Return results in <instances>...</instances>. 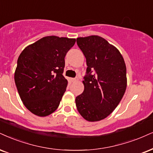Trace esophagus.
<instances>
[{"label": "esophagus", "mask_w": 153, "mask_h": 153, "mask_svg": "<svg viewBox=\"0 0 153 153\" xmlns=\"http://www.w3.org/2000/svg\"><path fill=\"white\" fill-rule=\"evenodd\" d=\"M71 80V82H76V81H78V79H77V78H72Z\"/></svg>", "instance_id": "obj_1"}]
</instances>
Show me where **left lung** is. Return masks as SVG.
I'll use <instances>...</instances> for the list:
<instances>
[{"label":"left lung","mask_w":153,"mask_h":153,"mask_svg":"<svg viewBox=\"0 0 153 153\" xmlns=\"http://www.w3.org/2000/svg\"><path fill=\"white\" fill-rule=\"evenodd\" d=\"M76 42L87 65L84 90L75 100L77 110L87 121H99L115 110L125 94V61L116 47L98 35L78 37Z\"/></svg>","instance_id":"8db88e82"}]
</instances>
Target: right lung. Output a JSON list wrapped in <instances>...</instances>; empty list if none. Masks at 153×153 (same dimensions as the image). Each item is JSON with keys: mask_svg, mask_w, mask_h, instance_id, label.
Masks as SVG:
<instances>
[{"mask_svg": "<svg viewBox=\"0 0 153 153\" xmlns=\"http://www.w3.org/2000/svg\"><path fill=\"white\" fill-rule=\"evenodd\" d=\"M75 42L74 38L46 36L19 56L15 82L22 103L33 114L48 116L59 106L67 86L62 75L65 57Z\"/></svg>", "mask_w": 153, "mask_h": 153, "instance_id": "1", "label": "right lung"}]
</instances>
